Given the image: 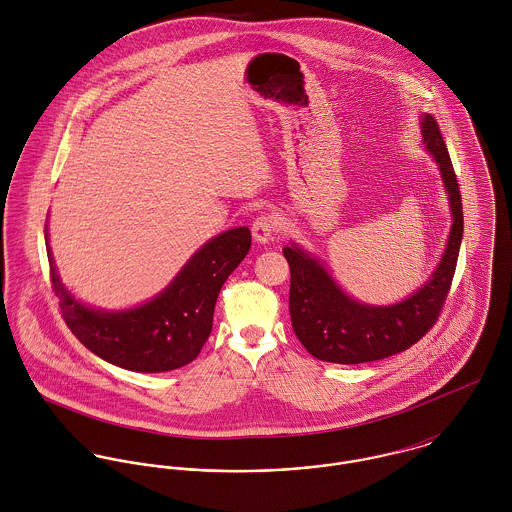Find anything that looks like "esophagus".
Returning <instances> with one entry per match:
<instances>
[{
    "label": "esophagus",
    "instance_id": "esophagus-1",
    "mask_svg": "<svg viewBox=\"0 0 512 512\" xmlns=\"http://www.w3.org/2000/svg\"><path fill=\"white\" fill-rule=\"evenodd\" d=\"M278 228H280V219L274 213H266V215H260L258 219L252 222V236H254L256 242L264 244V242L274 238Z\"/></svg>",
    "mask_w": 512,
    "mask_h": 512
}]
</instances>
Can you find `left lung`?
Instances as JSON below:
<instances>
[{
  "label": "left lung",
  "mask_w": 512,
  "mask_h": 512,
  "mask_svg": "<svg viewBox=\"0 0 512 512\" xmlns=\"http://www.w3.org/2000/svg\"><path fill=\"white\" fill-rule=\"evenodd\" d=\"M422 136L426 149L438 161L453 217L447 248L426 286L396 305H363L341 292L317 260L297 246L284 248L292 272L293 331L301 345L319 361L361 365L392 357L418 343L438 321L457 266L463 236V207L451 157L438 122L430 114L422 120Z\"/></svg>",
  "instance_id": "1"
}]
</instances>
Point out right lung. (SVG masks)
Wrapping results in <instances>:
<instances>
[{
    "mask_svg": "<svg viewBox=\"0 0 512 512\" xmlns=\"http://www.w3.org/2000/svg\"><path fill=\"white\" fill-rule=\"evenodd\" d=\"M252 244L246 226L207 242L165 292L146 305L106 313L78 303L59 282L51 250V284L74 337L100 359L134 372H165L189 365L213 329L220 288Z\"/></svg>",
    "mask_w": 512,
    "mask_h": 512,
    "instance_id": "right-lung-1",
    "label": "right lung"
}]
</instances>
